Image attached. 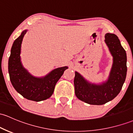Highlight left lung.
I'll return each mask as SVG.
<instances>
[{
	"label": "left lung",
	"mask_w": 133,
	"mask_h": 133,
	"mask_svg": "<svg viewBox=\"0 0 133 133\" xmlns=\"http://www.w3.org/2000/svg\"><path fill=\"white\" fill-rule=\"evenodd\" d=\"M105 42L113 57L111 70L107 81L99 84L86 79L75 72V95L79 100L90 105H103L117 97L122 89L127 74L126 51L115 34L106 33Z\"/></svg>",
	"instance_id": "obj_1"
}]
</instances>
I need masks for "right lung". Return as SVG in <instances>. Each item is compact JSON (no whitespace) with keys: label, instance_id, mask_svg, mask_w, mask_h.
<instances>
[{"label":"right lung","instance_id":"add662e5","mask_svg":"<svg viewBox=\"0 0 133 133\" xmlns=\"http://www.w3.org/2000/svg\"><path fill=\"white\" fill-rule=\"evenodd\" d=\"M27 31L24 30L13 43L9 59V74L12 85L17 92L28 100L40 102L52 96L57 82L68 67L56 68L43 77L31 75L23 67L20 56L22 42Z\"/></svg>","mask_w":133,"mask_h":133}]
</instances>
